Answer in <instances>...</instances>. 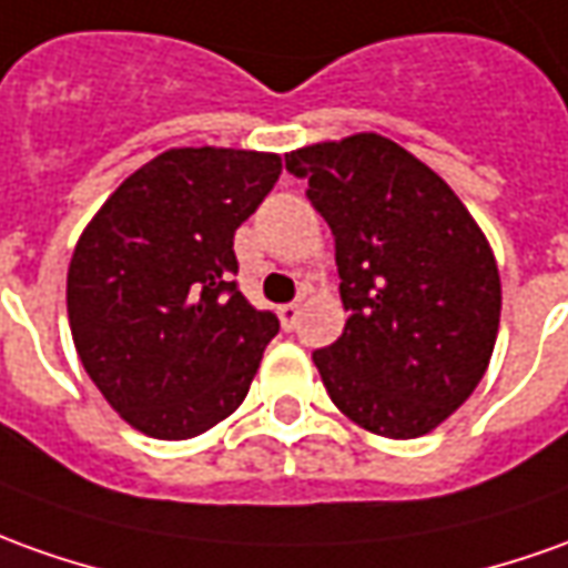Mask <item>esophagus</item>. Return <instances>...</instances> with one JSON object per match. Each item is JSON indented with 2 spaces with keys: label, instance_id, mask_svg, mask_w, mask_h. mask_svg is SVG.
I'll return each instance as SVG.
<instances>
[{
  "label": "esophagus",
  "instance_id": "1",
  "mask_svg": "<svg viewBox=\"0 0 568 568\" xmlns=\"http://www.w3.org/2000/svg\"><path fill=\"white\" fill-rule=\"evenodd\" d=\"M277 318L284 324V331H293L296 324H300V306L296 303H287V306L277 308Z\"/></svg>",
  "mask_w": 568,
  "mask_h": 568
}]
</instances>
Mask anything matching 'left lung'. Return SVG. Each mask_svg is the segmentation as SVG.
<instances>
[{"mask_svg": "<svg viewBox=\"0 0 568 568\" xmlns=\"http://www.w3.org/2000/svg\"><path fill=\"white\" fill-rule=\"evenodd\" d=\"M331 225L343 336L312 352L327 396L377 436L414 439L486 374L500 277L467 206L426 163L362 132L287 154Z\"/></svg>", "mask_w": 568, "mask_h": 568, "instance_id": "obj_1", "label": "left lung"}]
</instances>
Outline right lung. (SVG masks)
I'll return each mask as SVG.
<instances>
[{"label":"right lung","mask_w":568,"mask_h":568,"mask_svg":"<svg viewBox=\"0 0 568 568\" xmlns=\"http://www.w3.org/2000/svg\"><path fill=\"white\" fill-rule=\"evenodd\" d=\"M277 175V154L172 148L113 191L73 250L68 315L82 367L154 439L225 420L281 327L234 281V232Z\"/></svg>","instance_id":"right-lung-1"}]
</instances>
